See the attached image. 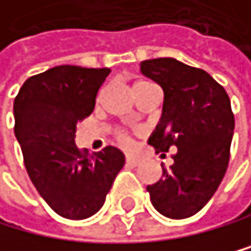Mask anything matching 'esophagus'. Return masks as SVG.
<instances>
[{"label":"esophagus","instance_id":"1","mask_svg":"<svg viewBox=\"0 0 251 251\" xmlns=\"http://www.w3.org/2000/svg\"><path fill=\"white\" fill-rule=\"evenodd\" d=\"M126 164L131 166V168H134V166L139 164V158L136 156H131V155H126Z\"/></svg>","mask_w":251,"mask_h":251}]
</instances>
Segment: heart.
<instances>
[{"instance_id":"1","label":"heart","mask_w":251,"mask_h":251,"mask_svg":"<svg viewBox=\"0 0 251 251\" xmlns=\"http://www.w3.org/2000/svg\"><path fill=\"white\" fill-rule=\"evenodd\" d=\"M137 83H142V82H137ZM137 83H136V85H137ZM120 142L126 145V144H128V137L125 136V134H120Z\"/></svg>"}]
</instances>
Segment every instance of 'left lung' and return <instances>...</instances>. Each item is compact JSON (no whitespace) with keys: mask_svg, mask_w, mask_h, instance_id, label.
Listing matches in <instances>:
<instances>
[{"mask_svg":"<svg viewBox=\"0 0 251 251\" xmlns=\"http://www.w3.org/2000/svg\"><path fill=\"white\" fill-rule=\"evenodd\" d=\"M141 73L163 88V112L149 144L156 151L177 149L174 164L149 185L161 215L182 220L201 210L222 183L229 161L234 115L225 88L202 69L176 58L141 63Z\"/></svg>","mask_w":251,"mask_h":251,"instance_id":"1","label":"left lung"}]
</instances>
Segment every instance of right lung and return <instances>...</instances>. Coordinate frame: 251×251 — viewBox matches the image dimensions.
<instances>
[{"instance_id":"1","label":"right lung","mask_w":251,"mask_h":251,"mask_svg":"<svg viewBox=\"0 0 251 251\" xmlns=\"http://www.w3.org/2000/svg\"><path fill=\"white\" fill-rule=\"evenodd\" d=\"M107 68L55 66L23 83L14 101L15 137L36 190L58 215L88 218L102 207L125 164L117 147L83 153L74 142L77 123L95 109Z\"/></svg>"}]
</instances>
